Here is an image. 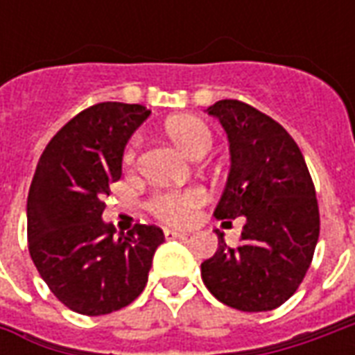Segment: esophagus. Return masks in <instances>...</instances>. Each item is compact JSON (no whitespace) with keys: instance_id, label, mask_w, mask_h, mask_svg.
<instances>
[{"instance_id":"34e87169","label":"esophagus","mask_w":355,"mask_h":355,"mask_svg":"<svg viewBox=\"0 0 355 355\" xmlns=\"http://www.w3.org/2000/svg\"><path fill=\"white\" fill-rule=\"evenodd\" d=\"M165 238L167 239H173V238H184V236H188L186 232H180V230H171V228H165Z\"/></svg>"}]
</instances>
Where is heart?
I'll return each mask as SVG.
<instances>
[{"mask_svg": "<svg viewBox=\"0 0 355 355\" xmlns=\"http://www.w3.org/2000/svg\"><path fill=\"white\" fill-rule=\"evenodd\" d=\"M165 131L169 135V139L177 144L182 152L190 157H201L207 154L209 148L213 144V135L205 121H201L200 117L193 116H178L169 119L165 123ZM137 157V140L129 144L125 150L123 162L131 165ZM207 200L205 190H201L198 186L186 188V190H167V192H157L152 196V200L148 203V209L154 213L157 218H162L163 223L169 224H184L188 223L196 209L203 205Z\"/></svg>", "mask_w": 355, "mask_h": 355, "instance_id": "obj_1", "label": "heart"}]
</instances>
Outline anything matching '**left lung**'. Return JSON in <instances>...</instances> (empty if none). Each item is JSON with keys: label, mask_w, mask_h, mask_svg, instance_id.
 Returning <instances> with one entry per match:
<instances>
[{"label": "left lung", "mask_w": 355, "mask_h": 355, "mask_svg": "<svg viewBox=\"0 0 355 355\" xmlns=\"http://www.w3.org/2000/svg\"><path fill=\"white\" fill-rule=\"evenodd\" d=\"M207 112L230 142L215 216H243L245 224L238 247L215 230L218 249L201 264V279L226 306L268 312L293 297L310 268L320 238L315 188L300 148L272 117L241 101H218Z\"/></svg>", "instance_id": "8db88e82"}]
</instances>
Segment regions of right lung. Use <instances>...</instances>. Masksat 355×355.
<instances>
[{"mask_svg": "<svg viewBox=\"0 0 355 355\" xmlns=\"http://www.w3.org/2000/svg\"><path fill=\"white\" fill-rule=\"evenodd\" d=\"M148 116L140 104H94L51 139L35 167L26 205L30 257L51 293L83 315L131 304L165 241L157 226L116 234L102 220L125 146Z\"/></svg>", "mask_w": 355, "mask_h": 355, "instance_id": "right-lung-1", "label": "right lung"}]
</instances>
